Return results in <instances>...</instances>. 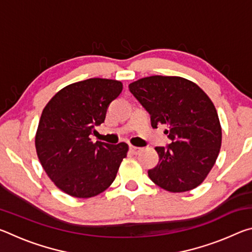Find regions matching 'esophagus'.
<instances>
[{
	"mask_svg": "<svg viewBox=\"0 0 252 252\" xmlns=\"http://www.w3.org/2000/svg\"><path fill=\"white\" fill-rule=\"evenodd\" d=\"M129 149H130V151L133 153V155H138V153L141 151V148H138V147H134V146H130Z\"/></svg>",
	"mask_w": 252,
	"mask_h": 252,
	"instance_id": "obj_1",
	"label": "esophagus"
}]
</instances>
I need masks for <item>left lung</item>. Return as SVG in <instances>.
Listing matches in <instances>:
<instances>
[{"instance_id":"obj_1","label":"left lung","mask_w":252,"mask_h":252,"mask_svg":"<svg viewBox=\"0 0 252 252\" xmlns=\"http://www.w3.org/2000/svg\"><path fill=\"white\" fill-rule=\"evenodd\" d=\"M151 118L152 127L163 125L171 143L157 147L159 163L149 178L170 192H186L201 185L218 158L221 126L209 96L180 76L153 75L129 85Z\"/></svg>"}]
</instances>
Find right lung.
I'll list each match as a JSON object with an SVG mask.
<instances>
[{
    "label": "right lung",
    "mask_w": 252,
    "mask_h": 252,
    "mask_svg": "<svg viewBox=\"0 0 252 252\" xmlns=\"http://www.w3.org/2000/svg\"><path fill=\"white\" fill-rule=\"evenodd\" d=\"M121 91L120 81L92 78L63 88L45 105L35 135L36 153L63 192L91 198L116 179L129 147L93 143L90 135L104 122L110 103Z\"/></svg>",
    "instance_id": "add662e5"
}]
</instances>
